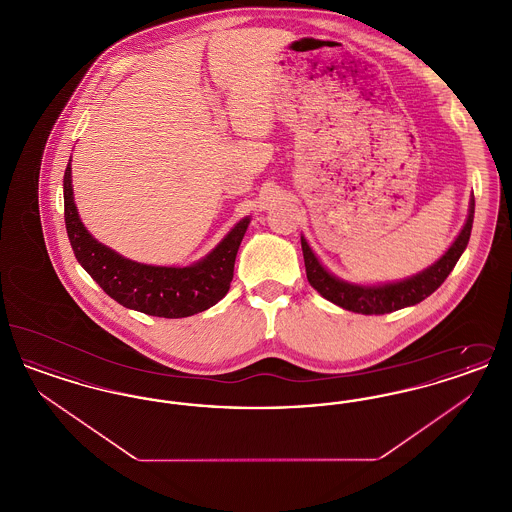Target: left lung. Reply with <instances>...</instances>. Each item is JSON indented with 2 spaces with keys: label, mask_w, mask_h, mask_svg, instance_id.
I'll list each match as a JSON object with an SVG mask.
<instances>
[{
  "label": "left lung",
  "mask_w": 512,
  "mask_h": 512,
  "mask_svg": "<svg viewBox=\"0 0 512 512\" xmlns=\"http://www.w3.org/2000/svg\"><path fill=\"white\" fill-rule=\"evenodd\" d=\"M472 222H474V197L470 199L468 219L464 222L461 234L432 267L424 268L422 272L414 274L407 280L380 284V286H359V284H349L345 280L336 278L320 265L317 255L313 253L307 240L301 236L307 280L322 297H326L334 305H340L341 309H347L353 313L386 315L391 311H399L403 307H411L420 303L422 299H426L428 295H432L445 282V278L455 268L468 245Z\"/></svg>",
  "instance_id": "1"
}]
</instances>
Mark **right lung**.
<instances>
[{
  "instance_id": "right-lung-1",
  "label": "right lung",
  "mask_w": 512,
  "mask_h": 512,
  "mask_svg": "<svg viewBox=\"0 0 512 512\" xmlns=\"http://www.w3.org/2000/svg\"><path fill=\"white\" fill-rule=\"evenodd\" d=\"M65 224L74 257L99 288L121 303L151 317L184 318L217 305L230 290L234 263L249 217L240 220L209 255L190 267H155L130 261L86 230L73 197L71 159L63 176Z\"/></svg>"
}]
</instances>
